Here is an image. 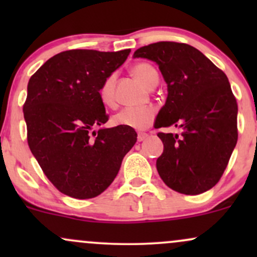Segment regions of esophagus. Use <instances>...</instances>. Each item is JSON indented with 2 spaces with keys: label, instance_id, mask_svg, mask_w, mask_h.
<instances>
[{
  "label": "esophagus",
  "instance_id": "esophagus-1",
  "mask_svg": "<svg viewBox=\"0 0 257 257\" xmlns=\"http://www.w3.org/2000/svg\"><path fill=\"white\" fill-rule=\"evenodd\" d=\"M147 137H149V135H147L146 133H139V134H138V141H144Z\"/></svg>",
  "mask_w": 257,
  "mask_h": 257
}]
</instances>
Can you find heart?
Wrapping results in <instances>:
<instances>
[{"mask_svg": "<svg viewBox=\"0 0 257 257\" xmlns=\"http://www.w3.org/2000/svg\"><path fill=\"white\" fill-rule=\"evenodd\" d=\"M132 73L139 82H141L145 87L152 88L158 83V72L151 64L140 63L137 64L132 69ZM114 76L111 75L105 78L100 87L99 95L102 104L112 106L116 101L114 96ZM156 108L152 106H144V107H124L118 113L113 116V123L116 125L126 126V128L135 129V131H144L147 129L155 120Z\"/></svg>", "mask_w": 257, "mask_h": 257, "instance_id": "obj_1", "label": "heart"}]
</instances>
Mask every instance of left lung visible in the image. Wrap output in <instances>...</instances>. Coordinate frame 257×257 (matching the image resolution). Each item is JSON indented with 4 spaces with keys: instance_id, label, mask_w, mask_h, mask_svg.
Returning <instances> with one entry per match:
<instances>
[{
    "instance_id": "1",
    "label": "left lung",
    "mask_w": 257,
    "mask_h": 257,
    "mask_svg": "<svg viewBox=\"0 0 257 257\" xmlns=\"http://www.w3.org/2000/svg\"><path fill=\"white\" fill-rule=\"evenodd\" d=\"M134 58L155 61L167 82V101L156 128H181L180 134L158 133L164 145L156 163L159 176L179 193L193 196L210 190L238 140V105L228 78L186 43H152L135 51Z\"/></svg>"
}]
</instances>
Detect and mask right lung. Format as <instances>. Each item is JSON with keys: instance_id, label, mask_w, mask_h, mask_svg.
<instances>
[{"instance_id": "add662e5", "label": "right lung", "mask_w": 257, "mask_h": 257, "mask_svg": "<svg viewBox=\"0 0 257 257\" xmlns=\"http://www.w3.org/2000/svg\"><path fill=\"white\" fill-rule=\"evenodd\" d=\"M131 49H71L47 60L28 84L23 107L32 155L61 193L94 198L112 184L137 143L126 126L95 128L108 120L99 90Z\"/></svg>"}]
</instances>
